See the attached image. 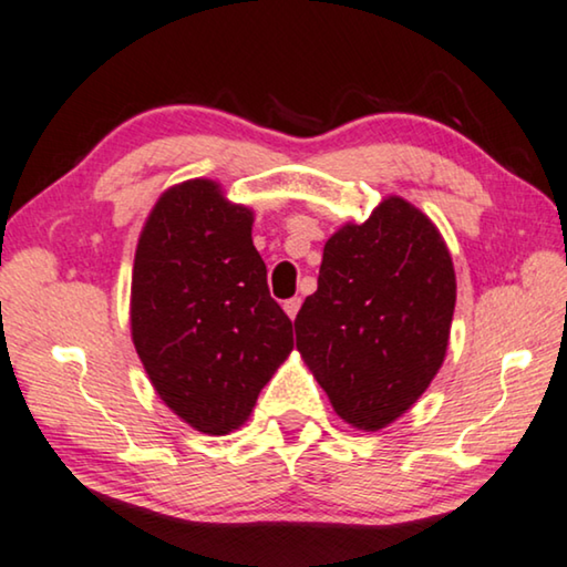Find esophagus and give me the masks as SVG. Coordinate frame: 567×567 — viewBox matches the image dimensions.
<instances>
[{
    "label": "esophagus",
    "mask_w": 567,
    "mask_h": 567,
    "mask_svg": "<svg viewBox=\"0 0 567 567\" xmlns=\"http://www.w3.org/2000/svg\"><path fill=\"white\" fill-rule=\"evenodd\" d=\"M300 298H290V300H285V312H287V316H290L292 320H295V316H298V310H300Z\"/></svg>",
    "instance_id": "34e87169"
}]
</instances>
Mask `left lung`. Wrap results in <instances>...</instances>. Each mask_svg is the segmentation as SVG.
Instances as JSON below:
<instances>
[{"label":"left lung","instance_id":"left-lung-1","mask_svg":"<svg viewBox=\"0 0 567 567\" xmlns=\"http://www.w3.org/2000/svg\"><path fill=\"white\" fill-rule=\"evenodd\" d=\"M453 308L443 236L392 196L326 241L318 290L295 318L298 351L336 415L374 433L404 415L443 367Z\"/></svg>","mask_w":567,"mask_h":567}]
</instances>
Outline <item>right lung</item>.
<instances>
[{"label":"right lung","instance_id":"add662e5","mask_svg":"<svg viewBox=\"0 0 567 567\" xmlns=\"http://www.w3.org/2000/svg\"><path fill=\"white\" fill-rule=\"evenodd\" d=\"M251 224L247 206L198 177L159 196L134 255V349L159 400L208 435L244 425L292 351Z\"/></svg>","mask_w":567,"mask_h":567}]
</instances>
